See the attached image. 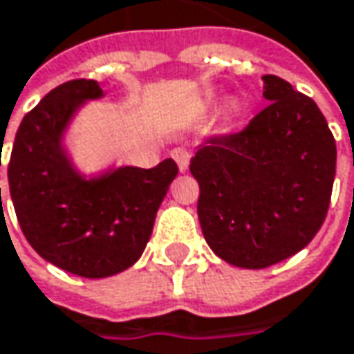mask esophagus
<instances>
[{"label": "esophagus", "mask_w": 354, "mask_h": 354, "mask_svg": "<svg viewBox=\"0 0 354 354\" xmlns=\"http://www.w3.org/2000/svg\"><path fill=\"white\" fill-rule=\"evenodd\" d=\"M171 155H173V158L177 160V165H179V171H187V167H189V158H192V153H189L185 147H179V149H175Z\"/></svg>", "instance_id": "34e87169"}]
</instances>
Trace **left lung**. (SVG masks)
<instances>
[{"label":"left lung","instance_id":"obj_1","mask_svg":"<svg viewBox=\"0 0 354 354\" xmlns=\"http://www.w3.org/2000/svg\"><path fill=\"white\" fill-rule=\"evenodd\" d=\"M263 83L269 106L241 132L207 138L189 165L205 243L243 269L271 267L310 244L336 173V142L314 100L275 75Z\"/></svg>","mask_w":354,"mask_h":354}]
</instances>
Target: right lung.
Listing matches in <instances>:
<instances>
[{
  "instance_id": "obj_1",
  "label": "right lung",
  "mask_w": 354,
  "mask_h": 354,
  "mask_svg": "<svg viewBox=\"0 0 354 354\" xmlns=\"http://www.w3.org/2000/svg\"><path fill=\"white\" fill-rule=\"evenodd\" d=\"M104 97L93 79H73L24 115L8 165L10 196L26 241L66 273L102 279L132 267L149 243L156 212L179 169L118 167L81 175L63 147L73 115ZM1 165V162H0ZM1 192V189H0Z\"/></svg>"
}]
</instances>
